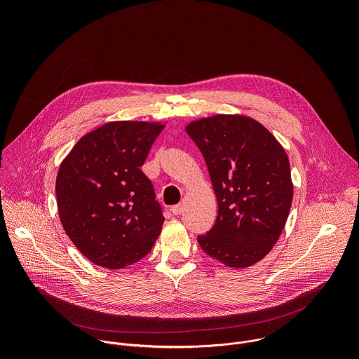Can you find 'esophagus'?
<instances>
[{"instance_id": "34e87169", "label": "esophagus", "mask_w": 359, "mask_h": 359, "mask_svg": "<svg viewBox=\"0 0 359 359\" xmlns=\"http://www.w3.org/2000/svg\"><path fill=\"white\" fill-rule=\"evenodd\" d=\"M170 212L173 213V215H182V212H183V206L182 204H176V206H172V209H170Z\"/></svg>"}]
</instances>
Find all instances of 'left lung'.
Returning a JSON list of instances; mask_svg holds the SVG:
<instances>
[{
	"instance_id": "8db88e82",
	"label": "left lung",
	"mask_w": 359,
	"mask_h": 359,
	"mask_svg": "<svg viewBox=\"0 0 359 359\" xmlns=\"http://www.w3.org/2000/svg\"><path fill=\"white\" fill-rule=\"evenodd\" d=\"M186 132L206 161L219 203L215 226L197 241L227 267H250L277 243L291 209L287 153L262 123L243 115L198 119Z\"/></svg>"
}]
</instances>
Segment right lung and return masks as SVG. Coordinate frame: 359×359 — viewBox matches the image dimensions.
Listing matches in <instances>:
<instances>
[{
	"label": "right lung",
	"instance_id": "1",
	"mask_svg": "<svg viewBox=\"0 0 359 359\" xmlns=\"http://www.w3.org/2000/svg\"><path fill=\"white\" fill-rule=\"evenodd\" d=\"M165 125L118 121L82 136L62 161L55 190L65 233L96 266L121 270L151 250L165 217L140 170Z\"/></svg>",
	"mask_w": 359,
	"mask_h": 359
}]
</instances>
